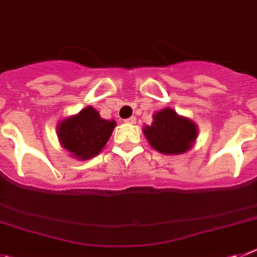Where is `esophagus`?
<instances>
[{
    "label": "esophagus",
    "mask_w": 257,
    "mask_h": 257,
    "mask_svg": "<svg viewBox=\"0 0 257 257\" xmlns=\"http://www.w3.org/2000/svg\"><path fill=\"white\" fill-rule=\"evenodd\" d=\"M124 122H126V123H130V124H135L136 123V117H130V118H127V119H124Z\"/></svg>",
    "instance_id": "obj_1"
}]
</instances>
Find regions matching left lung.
<instances>
[{"label": "left lung", "instance_id": "8db88e82", "mask_svg": "<svg viewBox=\"0 0 257 257\" xmlns=\"http://www.w3.org/2000/svg\"><path fill=\"white\" fill-rule=\"evenodd\" d=\"M143 133L154 150L166 155H180L194 147L199 128L192 119L166 107L153 114L152 124H145Z\"/></svg>", "mask_w": 257, "mask_h": 257}]
</instances>
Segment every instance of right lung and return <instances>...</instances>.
<instances>
[{
	"mask_svg": "<svg viewBox=\"0 0 257 257\" xmlns=\"http://www.w3.org/2000/svg\"><path fill=\"white\" fill-rule=\"evenodd\" d=\"M116 126L114 119L102 118L99 112L89 105L60 121L58 141L70 157L88 161L102 152Z\"/></svg>",
	"mask_w": 257,
	"mask_h": 257,
	"instance_id": "obj_1",
	"label": "right lung"
}]
</instances>
